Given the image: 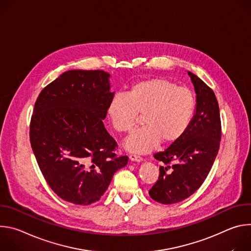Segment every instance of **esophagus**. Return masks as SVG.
<instances>
[{
  "label": "esophagus",
  "mask_w": 251,
  "mask_h": 251,
  "mask_svg": "<svg viewBox=\"0 0 251 251\" xmlns=\"http://www.w3.org/2000/svg\"><path fill=\"white\" fill-rule=\"evenodd\" d=\"M129 159L131 161H136V162H141L143 160V158L141 156H138V155H135V154H130Z\"/></svg>",
  "instance_id": "esophagus-1"
}]
</instances>
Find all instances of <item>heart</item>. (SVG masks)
<instances>
[{
	"label": "heart",
	"instance_id": "1",
	"mask_svg": "<svg viewBox=\"0 0 251 251\" xmlns=\"http://www.w3.org/2000/svg\"><path fill=\"white\" fill-rule=\"evenodd\" d=\"M196 107L197 98L190 88L165 77H152L133 83L126 96H114L107 114L121 134H129L141 115L144 126L129 137L126 147L145 153L160 142L170 146L180 141L191 126Z\"/></svg>",
	"mask_w": 251,
	"mask_h": 251
}]
</instances>
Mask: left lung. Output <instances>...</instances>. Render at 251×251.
Instances as JSON below:
<instances>
[{"instance_id":"obj_1","label":"left lung","mask_w":251,"mask_h":251,"mask_svg":"<svg viewBox=\"0 0 251 251\" xmlns=\"http://www.w3.org/2000/svg\"><path fill=\"white\" fill-rule=\"evenodd\" d=\"M197 93L196 113L184 137L165 151L154 154L164 163L150 197L171 204L192 196L204 182L220 149L222 123L216 94L196 75L189 73Z\"/></svg>"}]
</instances>
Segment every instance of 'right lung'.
I'll return each instance as SVG.
<instances>
[{"instance_id":"add662e5","label":"right lung","mask_w":251,"mask_h":251,"mask_svg":"<svg viewBox=\"0 0 251 251\" xmlns=\"http://www.w3.org/2000/svg\"><path fill=\"white\" fill-rule=\"evenodd\" d=\"M109 74L74 69L47 85L34 103L29 141L50 189L62 200L86 205L108 189L128 163L103 125L113 98Z\"/></svg>"}]
</instances>
